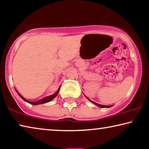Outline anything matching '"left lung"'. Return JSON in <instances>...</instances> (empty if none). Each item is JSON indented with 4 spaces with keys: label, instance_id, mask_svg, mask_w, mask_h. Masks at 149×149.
<instances>
[{
    "label": "left lung",
    "instance_id": "1",
    "mask_svg": "<svg viewBox=\"0 0 149 149\" xmlns=\"http://www.w3.org/2000/svg\"><path fill=\"white\" fill-rule=\"evenodd\" d=\"M86 98H87V99H88L89 100H90L91 102H92L93 104H96L97 105V106H98V107H101V108H109V107H112L113 106V105H109V106H106V105H102V104H98V103H97V102H93V101H92V100H91L90 99H89L88 98H87L86 97Z\"/></svg>",
    "mask_w": 149,
    "mask_h": 149
}]
</instances>
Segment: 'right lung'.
Returning <instances> with one entry per match:
<instances>
[{
  "label": "right lung",
  "mask_w": 149,
  "mask_h": 149,
  "mask_svg": "<svg viewBox=\"0 0 149 149\" xmlns=\"http://www.w3.org/2000/svg\"><path fill=\"white\" fill-rule=\"evenodd\" d=\"M60 88H61V86H60V87L58 88V90H57L56 92L55 93H54V94H53V95H51V96H49V97H45V98H42V99L38 100H37V101H35V102H31V101H29V100H26V98H24L23 97H22V95H20V94L17 92V90H16V91H17V93L19 94V95L20 96V97H21V98H22V99H23V100H24V101H26V102H29V103L31 104L36 105V104H40L46 103V102H48L51 101V100H52V99H53V98H55V97H56V96H57V95H58V92H59V90H60Z\"/></svg>",
  "instance_id": "add662e5"
}]
</instances>
